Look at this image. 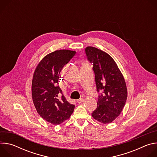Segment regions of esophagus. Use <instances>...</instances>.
I'll return each instance as SVG.
<instances>
[{
  "label": "esophagus",
  "mask_w": 157,
  "mask_h": 157,
  "mask_svg": "<svg viewBox=\"0 0 157 157\" xmlns=\"http://www.w3.org/2000/svg\"><path fill=\"white\" fill-rule=\"evenodd\" d=\"M83 101H84V99H83L82 98H81V99H78V100L76 101V102H77L78 103H81Z\"/></svg>",
  "instance_id": "obj_1"
}]
</instances>
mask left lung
I'll use <instances>...</instances> for the list:
<instances>
[{
  "mask_svg": "<svg viewBox=\"0 0 157 157\" xmlns=\"http://www.w3.org/2000/svg\"><path fill=\"white\" fill-rule=\"evenodd\" d=\"M85 53L87 60L93 65L99 93L98 107L92 116L101 123L109 124L119 116L125 104L127 90L125 79L109 55L93 47H86Z\"/></svg>",
  "mask_w": 157,
  "mask_h": 157,
  "instance_id": "left-lung-1",
  "label": "left lung"
}]
</instances>
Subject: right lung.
<instances>
[{
  "label": "right lung",
  "mask_w": 157,
  "mask_h": 157,
  "mask_svg": "<svg viewBox=\"0 0 157 157\" xmlns=\"http://www.w3.org/2000/svg\"><path fill=\"white\" fill-rule=\"evenodd\" d=\"M76 53L68 50L52 52L42 59L33 74L32 94L35 107L43 119L54 125L68 119L75 109L58 84L61 70Z\"/></svg>",
  "instance_id": "add662e5"
}]
</instances>
